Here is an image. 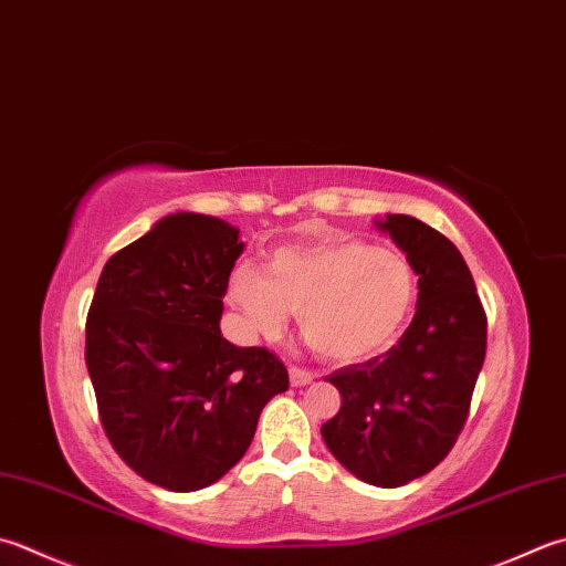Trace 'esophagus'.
I'll return each mask as SVG.
<instances>
[{"label":"esophagus","instance_id":"esophagus-1","mask_svg":"<svg viewBox=\"0 0 566 566\" xmlns=\"http://www.w3.org/2000/svg\"><path fill=\"white\" fill-rule=\"evenodd\" d=\"M316 378V375L312 370H304V368H296V365H290V382L294 387H302V385H308Z\"/></svg>","mask_w":566,"mask_h":566}]
</instances>
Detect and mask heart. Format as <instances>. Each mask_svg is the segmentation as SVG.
Listing matches in <instances>:
<instances>
[{"label": "heart", "instance_id": "obj_1", "mask_svg": "<svg viewBox=\"0 0 566 566\" xmlns=\"http://www.w3.org/2000/svg\"><path fill=\"white\" fill-rule=\"evenodd\" d=\"M228 298L248 334L276 338L298 312L306 340L331 360L378 356L402 334L417 276L402 252L356 238H326L272 252L268 276L240 262Z\"/></svg>", "mask_w": 566, "mask_h": 566}]
</instances>
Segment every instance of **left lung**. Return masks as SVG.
<instances>
[{"instance_id":"left-lung-1","label":"left lung","mask_w":566,"mask_h":566,"mask_svg":"<svg viewBox=\"0 0 566 566\" xmlns=\"http://www.w3.org/2000/svg\"><path fill=\"white\" fill-rule=\"evenodd\" d=\"M419 276L417 314L378 358L328 375L340 409L321 427L356 479L397 489L444 461L467 424L485 358V312L461 252L412 216L375 220Z\"/></svg>"}]
</instances>
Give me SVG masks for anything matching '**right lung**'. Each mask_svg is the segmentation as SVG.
Here are the masks:
<instances>
[{
  "label": "right lung",
  "mask_w": 566,
  "mask_h": 566,
  "mask_svg": "<svg viewBox=\"0 0 566 566\" xmlns=\"http://www.w3.org/2000/svg\"><path fill=\"white\" fill-rule=\"evenodd\" d=\"M238 228L161 218L107 260L85 321V363L109 444L144 481L201 491L245 457L262 407L290 387L268 348L220 334Z\"/></svg>",
  "instance_id": "right-lung-1"
}]
</instances>
